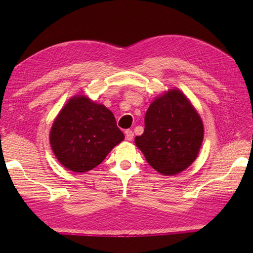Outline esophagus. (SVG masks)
Listing matches in <instances>:
<instances>
[{
	"mask_svg": "<svg viewBox=\"0 0 253 253\" xmlns=\"http://www.w3.org/2000/svg\"><path fill=\"white\" fill-rule=\"evenodd\" d=\"M125 133H126V140L131 141L132 139H133V132H132V130L127 129V130L125 131Z\"/></svg>",
	"mask_w": 253,
	"mask_h": 253,
	"instance_id": "1",
	"label": "esophagus"
}]
</instances>
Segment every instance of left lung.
<instances>
[{
  "label": "left lung",
  "instance_id": "1",
  "mask_svg": "<svg viewBox=\"0 0 253 253\" xmlns=\"http://www.w3.org/2000/svg\"><path fill=\"white\" fill-rule=\"evenodd\" d=\"M200 115L178 89L158 96L144 116V131L135 138L147 162L159 173L173 176L198 157L203 141Z\"/></svg>",
  "mask_w": 253,
  "mask_h": 253
}]
</instances>
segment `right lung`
<instances>
[{
  "label": "right lung",
  "instance_id": "obj_1",
  "mask_svg": "<svg viewBox=\"0 0 253 253\" xmlns=\"http://www.w3.org/2000/svg\"><path fill=\"white\" fill-rule=\"evenodd\" d=\"M124 138L113 113L83 94L67 102L50 131L51 148L58 162L76 173L98 166Z\"/></svg>",
  "mask_w": 253,
  "mask_h": 253
}]
</instances>
